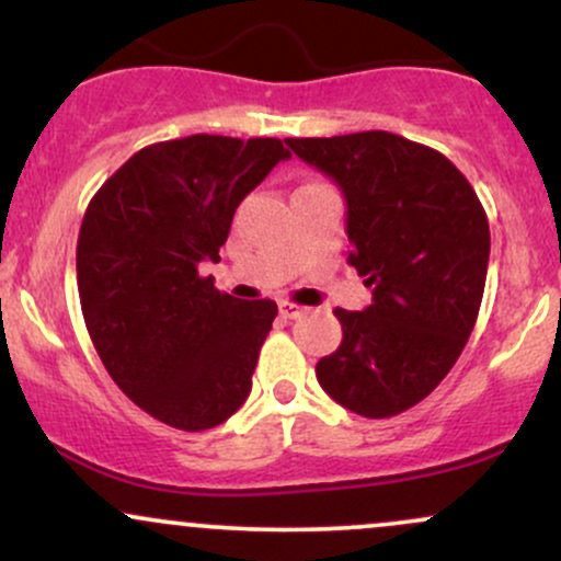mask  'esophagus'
I'll return each instance as SVG.
<instances>
[{"mask_svg":"<svg viewBox=\"0 0 561 561\" xmlns=\"http://www.w3.org/2000/svg\"><path fill=\"white\" fill-rule=\"evenodd\" d=\"M279 313H282V317H285V319H298V317H302V313H306V308L298 306V302L282 300V302H279Z\"/></svg>","mask_w":561,"mask_h":561,"instance_id":"1","label":"esophagus"}]
</instances>
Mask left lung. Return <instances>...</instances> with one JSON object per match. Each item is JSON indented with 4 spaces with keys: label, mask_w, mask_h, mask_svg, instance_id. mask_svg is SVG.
Listing matches in <instances>:
<instances>
[{
    "label": "left lung",
    "mask_w": 561,
    "mask_h": 561,
    "mask_svg": "<svg viewBox=\"0 0 561 561\" xmlns=\"http://www.w3.org/2000/svg\"><path fill=\"white\" fill-rule=\"evenodd\" d=\"M334 179L347 205V263L371 306L334 308L343 343L317 364L330 398L388 420L427 398L465 351L485 289L491 229L446 156L390 131L285 139Z\"/></svg>",
    "instance_id": "left-lung-1"
}]
</instances>
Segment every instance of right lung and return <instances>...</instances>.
<instances>
[{
	"instance_id": "right-lung-1",
	"label": "right lung",
	"mask_w": 561,
	"mask_h": 561,
	"mask_svg": "<svg viewBox=\"0 0 561 561\" xmlns=\"http://www.w3.org/2000/svg\"><path fill=\"white\" fill-rule=\"evenodd\" d=\"M289 150L279 139L192 134L134 152L83 214L76 279L89 337L113 382L184 433L227 422L253 388L274 300L221 293L231 218Z\"/></svg>"
}]
</instances>
